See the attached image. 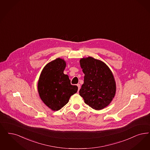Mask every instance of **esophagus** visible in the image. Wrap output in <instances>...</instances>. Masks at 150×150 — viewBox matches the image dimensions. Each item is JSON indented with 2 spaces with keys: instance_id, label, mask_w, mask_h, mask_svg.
Wrapping results in <instances>:
<instances>
[{
  "instance_id": "34e87169",
  "label": "esophagus",
  "mask_w": 150,
  "mask_h": 150,
  "mask_svg": "<svg viewBox=\"0 0 150 150\" xmlns=\"http://www.w3.org/2000/svg\"><path fill=\"white\" fill-rule=\"evenodd\" d=\"M77 86H78V91L80 90V85L79 84H77Z\"/></svg>"
}]
</instances>
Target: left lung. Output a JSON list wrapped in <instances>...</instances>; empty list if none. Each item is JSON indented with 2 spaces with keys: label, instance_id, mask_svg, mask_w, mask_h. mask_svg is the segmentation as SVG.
Listing matches in <instances>:
<instances>
[{
  "label": "left lung",
  "instance_id": "8db88e82",
  "mask_svg": "<svg viewBox=\"0 0 150 150\" xmlns=\"http://www.w3.org/2000/svg\"><path fill=\"white\" fill-rule=\"evenodd\" d=\"M80 63L85 76L79 94L90 107L101 110L108 106L115 94L113 74L105 64L91 57L81 59Z\"/></svg>",
  "mask_w": 150,
  "mask_h": 150
}]
</instances>
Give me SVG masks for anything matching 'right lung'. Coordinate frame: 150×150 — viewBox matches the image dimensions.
Here are the masks:
<instances>
[{"mask_svg": "<svg viewBox=\"0 0 150 150\" xmlns=\"http://www.w3.org/2000/svg\"><path fill=\"white\" fill-rule=\"evenodd\" d=\"M65 66V61L60 58L50 62L43 68L38 81L40 96L53 110L65 106L78 91V86L71 85L68 75L64 74Z\"/></svg>", "mask_w": 150, "mask_h": 150, "instance_id": "right-lung-1", "label": "right lung"}]
</instances>
